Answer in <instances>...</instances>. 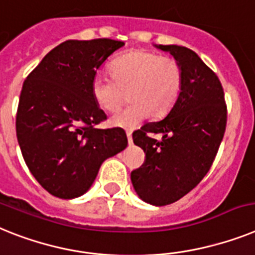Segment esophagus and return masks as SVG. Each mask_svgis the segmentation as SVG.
Listing matches in <instances>:
<instances>
[{"label":"esophagus","mask_w":255,"mask_h":255,"mask_svg":"<svg viewBox=\"0 0 255 255\" xmlns=\"http://www.w3.org/2000/svg\"><path fill=\"white\" fill-rule=\"evenodd\" d=\"M127 133V138H128V144L132 145V132L131 131H127L126 132Z\"/></svg>","instance_id":"34e87169"}]
</instances>
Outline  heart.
<instances>
[{"label": "heart", "mask_w": 255, "mask_h": 255, "mask_svg": "<svg viewBox=\"0 0 255 255\" xmlns=\"http://www.w3.org/2000/svg\"><path fill=\"white\" fill-rule=\"evenodd\" d=\"M111 76L97 75L92 95L98 108L114 113L129 98V105L110 119L111 126L136 128L149 115L162 117L172 109L183 88V71L172 57L149 50H131L113 61Z\"/></svg>", "instance_id": "heart-1"}]
</instances>
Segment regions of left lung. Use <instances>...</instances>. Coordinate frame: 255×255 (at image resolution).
<instances>
[{
	"label": "left lung",
	"mask_w": 255,
	"mask_h": 255,
	"mask_svg": "<svg viewBox=\"0 0 255 255\" xmlns=\"http://www.w3.org/2000/svg\"><path fill=\"white\" fill-rule=\"evenodd\" d=\"M157 48L179 62L183 88L167 117L145 123L132 134L145 162L132 171L131 181L141 200L164 206L189 193L209 172L226 132L227 105L217 74L193 50L177 45ZM149 133H160L162 140Z\"/></svg>",
	"instance_id": "obj_1"
}]
</instances>
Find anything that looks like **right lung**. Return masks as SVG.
I'll list each match as a JSON object with an SVG mask.
<instances>
[{"instance_id": "add662e5", "label": "right lung", "mask_w": 255, "mask_h": 255, "mask_svg": "<svg viewBox=\"0 0 255 255\" xmlns=\"http://www.w3.org/2000/svg\"><path fill=\"white\" fill-rule=\"evenodd\" d=\"M123 45L111 38L67 40L24 80L16 137L31 174L53 196L84 194L104 160L127 147L122 128H96L106 115L92 95L97 70Z\"/></svg>"}]
</instances>
